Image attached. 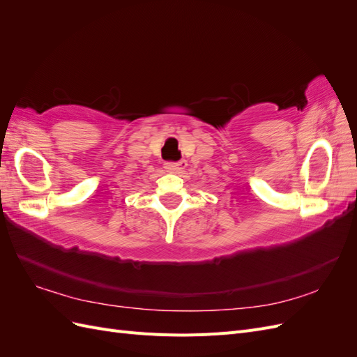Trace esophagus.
Segmentation results:
<instances>
[{
  "label": "esophagus",
  "mask_w": 357,
  "mask_h": 357,
  "mask_svg": "<svg viewBox=\"0 0 357 357\" xmlns=\"http://www.w3.org/2000/svg\"><path fill=\"white\" fill-rule=\"evenodd\" d=\"M165 169L168 172H172V174H180V172L188 167L186 160H178V162H165L164 164Z\"/></svg>",
  "instance_id": "esophagus-1"
}]
</instances>
